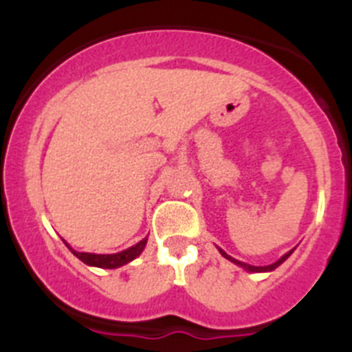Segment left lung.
<instances>
[{
    "instance_id": "left-lung-1",
    "label": "left lung",
    "mask_w": 352,
    "mask_h": 352,
    "mask_svg": "<svg viewBox=\"0 0 352 352\" xmlns=\"http://www.w3.org/2000/svg\"><path fill=\"white\" fill-rule=\"evenodd\" d=\"M220 254H222V256L226 257V259H229V261H231V263H234V264H238V266H241V268H245V270H247V272L259 273V272H273V270H275V268H278V266H280V264L284 263V261L287 259L289 256H291V254H292V250H291V252H287V254H285L284 257H280V259L276 261V263L270 264V266H252V264H247V263H241V261H236V259H232V257H231V256H227V254H226V252H223V250H220Z\"/></svg>"
}]
</instances>
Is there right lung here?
I'll return each instance as SVG.
<instances>
[{
	"mask_svg": "<svg viewBox=\"0 0 352 352\" xmlns=\"http://www.w3.org/2000/svg\"><path fill=\"white\" fill-rule=\"evenodd\" d=\"M146 241L148 238L141 239L139 243H135L133 247L126 248L123 252H118V254H88V252H76L74 248H68L72 250V254L76 257H79L84 264H88V266H96V268H105V270H113V268H120L123 264L130 263L135 257L141 256V252L144 250Z\"/></svg>",
	"mask_w": 352,
	"mask_h": 352,
	"instance_id": "1",
	"label": "right lung"
}]
</instances>
